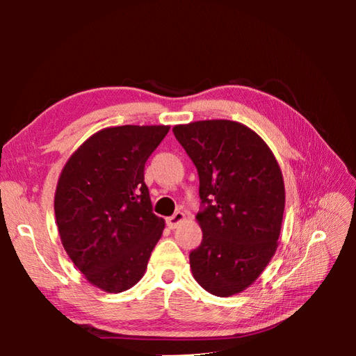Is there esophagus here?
Returning a JSON list of instances; mask_svg holds the SVG:
<instances>
[{"mask_svg": "<svg viewBox=\"0 0 356 356\" xmlns=\"http://www.w3.org/2000/svg\"><path fill=\"white\" fill-rule=\"evenodd\" d=\"M184 220H185V214L177 211V213H174L171 217L166 218V226H168L170 229H174V228H177V226Z\"/></svg>", "mask_w": 356, "mask_h": 356, "instance_id": "34e87169", "label": "esophagus"}]
</instances>
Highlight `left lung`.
Instances as JSON below:
<instances>
[{
    "label": "left lung",
    "instance_id": "1",
    "mask_svg": "<svg viewBox=\"0 0 356 356\" xmlns=\"http://www.w3.org/2000/svg\"><path fill=\"white\" fill-rule=\"evenodd\" d=\"M199 172L203 237L190 254L203 289L231 297L251 286L274 257L284 182L270 148L251 128L226 119L172 128Z\"/></svg>",
    "mask_w": 356,
    "mask_h": 356
}]
</instances>
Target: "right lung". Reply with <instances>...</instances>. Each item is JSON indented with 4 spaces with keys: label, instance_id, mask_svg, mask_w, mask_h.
I'll list each match as a JSON object with an SVG mask.
<instances>
[{
    "label": "right lung",
    "instance_id": "right-lung-1",
    "mask_svg": "<svg viewBox=\"0 0 356 356\" xmlns=\"http://www.w3.org/2000/svg\"><path fill=\"white\" fill-rule=\"evenodd\" d=\"M168 125H122L95 133L64 165L55 193L63 246L99 289H130L147 270L165 220L143 182L147 159Z\"/></svg>",
    "mask_w": 356,
    "mask_h": 356
}]
</instances>
